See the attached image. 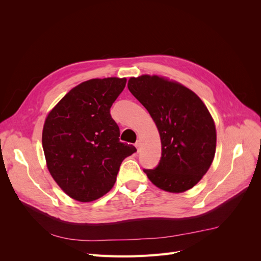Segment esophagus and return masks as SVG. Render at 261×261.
I'll return each mask as SVG.
<instances>
[{
	"label": "esophagus",
	"instance_id": "obj_1",
	"mask_svg": "<svg viewBox=\"0 0 261 261\" xmlns=\"http://www.w3.org/2000/svg\"><path fill=\"white\" fill-rule=\"evenodd\" d=\"M135 146H136V148H137V150L139 151V148H140V146H141V143H140V140H138L137 143L135 144Z\"/></svg>",
	"mask_w": 261,
	"mask_h": 261
}]
</instances>
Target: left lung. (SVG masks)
I'll return each instance as SVG.
<instances>
[{
  "label": "left lung",
  "instance_id": "left-lung-1",
  "mask_svg": "<svg viewBox=\"0 0 261 261\" xmlns=\"http://www.w3.org/2000/svg\"><path fill=\"white\" fill-rule=\"evenodd\" d=\"M127 87L151 115L161 139V160L145 170L153 185L169 193L193 188L209 170L217 147L215 121L187 87L167 77H130Z\"/></svg>",
  "mask_w": 261,
  "mask_h": 261
}]
</instances>
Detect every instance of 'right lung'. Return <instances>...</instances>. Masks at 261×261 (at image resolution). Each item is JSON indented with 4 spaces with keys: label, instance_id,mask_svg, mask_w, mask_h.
I'll list each match as a JSON object with an SVG mask.
<instances>
[{
    "label": "right lung",
    "instance_id": "right-lung-1",
    "mask_svg": "<svg viewBox=\"0 0 261 261\" xmlns=\"http://www.w3.org/2000/svg\"><path fill=\"white\" fill-rule=\"evenodd\" d=\"M126 78H93L77 85L45 117L42 147L46 168L60 188L81 202L112 189L122 161L136 151L120 141L110 114Z\"/></svg>",
    "mask_w": 261,
    "mask_h": 261
}]
</instances>
